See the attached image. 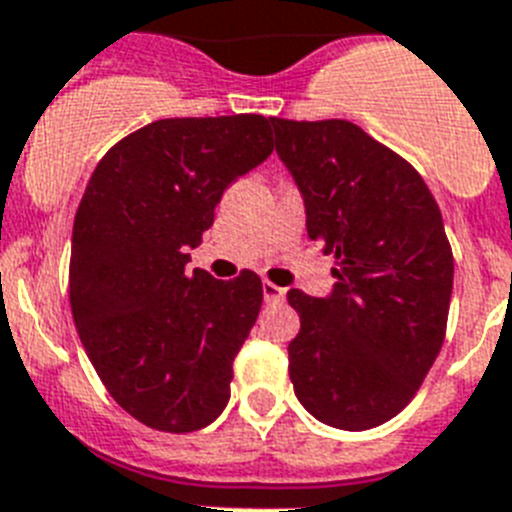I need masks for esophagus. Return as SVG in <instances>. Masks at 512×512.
Listing matches in <instances>:
<instances>
[{"instance_id": "1", "label": "esophagus", "mask_w": 512, "mask_h": 512, "mask_svg": "<svg viewBox=\"0 0 512 512\" xmlns=\"http://www.w3.org/2000/svg\"><path fill=\"white\" fill-rule=\"evenodd\" d=\"M283 296H286V288L275 286L270 281L262 283V299H265V304H281Z\"/></svg>"}]
</instances>
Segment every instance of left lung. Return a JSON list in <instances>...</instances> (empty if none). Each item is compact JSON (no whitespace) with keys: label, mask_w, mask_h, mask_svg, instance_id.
Masks as SVG:
<instances>
[{"label":"left lung","mask_w":512,"mask_h":512,"mask_svg":"<svg viewBox=\"0 0 512 512\" xmlns=\"http://www.w3.org/2000/svg\"><path fill=\"white\" fill-rule=\"evenodd\" d=\"M273 128L309 239L337 260L327 296L288 291L301 317L288 345L293 391L324 425L376 428L441 353L453 288L441 208L410 162L355 123L273 118Z\"/></svg>","instance_id":"left-lung-1"}]
</instances>
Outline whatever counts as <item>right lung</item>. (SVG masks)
I'll use <instances>...</instances> for the list:
<instances>
[{
	"mask_svg": "<svg viewBox=\"0 0 512 512\" xmlns=\"http://www.w3.org/2000/svg\"><path fill=\"white\" fill-rule=\"evenodd\" d=\"M273 118H164L100 159L71 231L69 299L110 397L164 433L211 425L262 306L252 270H188L221 195L273 151Z\"/></svg>",
	"mask_w": 512,
	"mask_h": 512,
	"instance_id": "add662e5",
	"label": "right lung"
}]
</instances>
